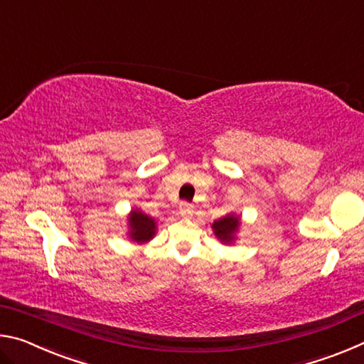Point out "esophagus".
Masks as SVG:
<instances>
[{
  "label": "esophagus",
  "instance_id": "obj_1",
  "mask_svg": "<svg viewBox=\"0 0 364 364\" xmlns=\"http://www.w3.org/2000/svg\"><path fill=\"white\" fill-rule=\"evenodd\" d=\"M180 213H181V217H184V218L193 217V213H194L193 205L188 204V202H183V204L180 205Z\"/></svg>",
  "mask_w": 364,
  "mask_h": 364
}]
</instances>
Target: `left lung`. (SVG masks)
<instances>
[{"mask_svg": "<svg viewBox=\"0 0 364 364\" xmlns=\"http://www.w3.org/2000/svg\"><path fill=\"white\" fill-rule=\"evenodd\" d=\"M237 226H239V218L232 217V215H228V217H223L215 221L212 228L215 231V236H217L220 241L232 242L234 232L237 231Z\"/></svg>", "mask_w": 364, "mask_h": 364, "instance_id": "1", "label": "left lung"}]
</instances>
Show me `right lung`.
<instances>
[{"label":"right lung","mask_w":364,"mask_h":364,"mask_svg":"<svg viewBox=\"0 0 364 364\" xmlns=\"http://www.w3.org/2000/svg\"><path fill=\"white\" fill-rule=\"evenodd\" d=\"M156 234V221L151 217L133 210L130 215V237L136 242H146Z\"/></svg>","instance_id":"1"}]
</instances>
